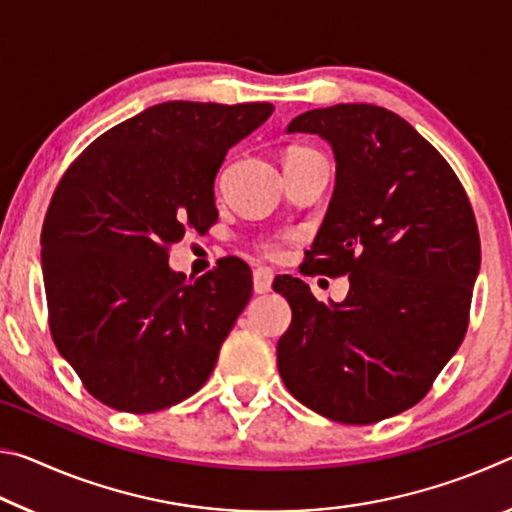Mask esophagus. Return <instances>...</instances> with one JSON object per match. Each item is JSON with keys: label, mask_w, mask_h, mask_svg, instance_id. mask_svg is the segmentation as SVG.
<instances>
[{"label": "esophagus", "mask_w": 512, "mask_h": 512, "mask_svg": "<svg viewBox=\"0 0 512 512\" xmlns=\"http://www.w3.org/2000/svg\"><path fill=\"white\" fill-rule=\"evenodd\" d=\"M271 284H273L271 268H255V273H253L255 293H268V291H271Z\"/></svg>", "instance_id": "esophagus-1"}]
</instances>
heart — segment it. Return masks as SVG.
I'll list each match as a JSON object with an SVG mask.
<instances>
[{"label": "heart", "instance_id": "obj_1", "mask_svg": "<svg viewBox=\"0 0 512 512\" xmlns=\"http://www.w3.org/2000/svg\"><path fill=\"white\" fill-rule=\"evenodd\" d=\"M300 151H307V149H300V146H293V149L287 151V158H289V155H293V153H300ZM259 250H262V253L268 255V257H277V253H280V244H277V241H264V244L259 246Z\"/></svg>", "mask_w": 512, "mask_h": 512}]
</instances>
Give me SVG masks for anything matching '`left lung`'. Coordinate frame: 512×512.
I'll list each match as a JSON object with an SVG mask.
<instances>
[{
    "label": "left lung",
    "instance_id": "1",
    "mask_svg": "<svg viewBox=\"0 0 512 512\" xmlns=\"http://www.w3.org/2000/svg\"><path fill=\"white\" fill-rule=\"evenodd\" d=\"M289 133L332 144L336 187L305 275L350 277L348 298L318 302L275 277L291 305L277 370L298 402L343 424H372L429 393L470 325L481 241L461 180L415 128L372 103L302 112Z\"/></svg>",
    "mask_w": 512,
    "mask_h": 512
}]
</instances>
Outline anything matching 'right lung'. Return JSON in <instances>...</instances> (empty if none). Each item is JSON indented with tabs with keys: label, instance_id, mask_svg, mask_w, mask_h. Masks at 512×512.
I'll return each instance as SVG.
<instances>
[{
	"label": "right lung",
	"instance_id": "1",
	"mask_svg": "<svg viewBox=\"0 0 512 512\" xmlns=\"http://www.w3.org/2000/svg\"><path fill=\"white\" fill-rule=\"evenodd\" d=\"M271 112L158 103L99 135L54 189L40 235L51 339L110 409H169L212 375L253 275L223 257L187 280L169 268V248L216 223V171Z\"/></svg>",
	"mask_w": 512,
	"mask_h": 512
}]
</instances>
